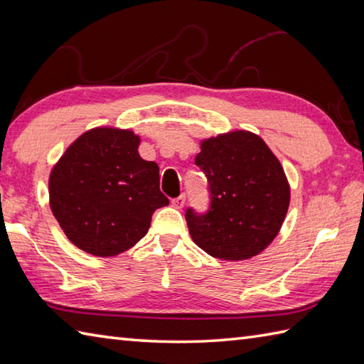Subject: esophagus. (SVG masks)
I'll return each instance as SVG.
<instances>
[{
    "mask_svg": "<svg viewBox=\"0 0 364 364\" xmlns=\"http://www.w3.org/2000/svg\"><path fill=\"white\" fill-rule=\"evenodd\" d=\"M184 205H186V197H184V196H180V197H176V198L172 200V206L176 208V210H181Z\"/></svg>",
    "mask_w": 364,
    "mask_h": 364,
    "instance_id": "obj_1",
    "label": "esophagus"
}]
</instances>
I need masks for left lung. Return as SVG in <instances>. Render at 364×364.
Masks as SVG:
<instances>
[{"label":"left lung","instance_id":"8db88e82","mask_svg":"<svg viewBox=\"0 0 364 364\" xmlns=\"http://www.w3.org/2000/svg\"><path fill=\"white\" fill-rule=\"evenodd\" d=\"M196 164L210 181L211 208L188 210L192 241L223 261L257 257L274 241L289 208L291 188L280 161L262 139L235 129L200 142Z\"/></svg>","mask_w":364,"mask_h":364}]
</instances>
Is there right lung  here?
<instances>
[{
  "label": "right lung",
  "instance_id": "right-lung-1",
  "mask_svg": "<svg viewBox=\"0 0 364 364\" xmlns=\"http://www.w3.org/2000/svg\"><path fill=\"white\" fill-rule=\"evenodd\" d=\"M141 136L115 127L87 129L67 146L48 178L50 208L73 245L109 258L134 247L151 215L167 206L159 167L139 154Z\"/></svg>",
  "mask_w": 364,
  "mask_h": 364
}]
</instances>
